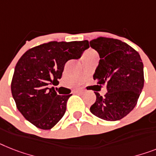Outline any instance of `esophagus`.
Returning a JSON list of instances; mask_svg holds the SVG:
<instances>
[{
    "label": "esophagus",
    "mask_w": 156,
    "mask_h": 156,
    "mask_svg": "<svg viewBox=\"0 0 156 156\" xmlns=\"http://www.w3.org/2000/svg\"><path fill=\"white\" fill-rule=\"evenodd\" d=\"M75 92H76V93H80V94L83 93V92H84V90L81 89V88H79V89L75 90Z\"/></svg>",
    "instance_id": "obj_1"
}]
</instances>
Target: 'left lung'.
I'll use <instances>...</instances> for the list:
<instances>
[{
    "instance_id": "left-lung-1",
    "label": "left lung",
    "mask_w": 156,
    "mask_h": 156,
    "mask_svg": "<svg viewBox=\"0 0 156 156\" xmlns=\"http://www.w3.org/2000/svg\"><path fill=\"white\" fill-rule=\"evenodd\" d=\"M90 46L100 58L93 79L98 80L100 86L106 85L108 89L104 96L95 92L96 100L90 111L104 120H119L133 110L144 88L141 57L119 40L100 37L90 41Z\"/></svg>"
}]
</instances>
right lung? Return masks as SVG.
<instances>
[{"instance_id":"obj_1","label":"right lung","mask_w":156,"mask_h":156,"mask_svg":"<svg viewBox=\"0 0 156 156\" xmlns=\"http://www.w3.org/2000/svg\"><path fill=\"white\" fill-rule=\"evenodd\" d=\"M87 41L43 44L28 50L15 67L12 95L23 116L38 128L49 130L60 121L71 95H57L49 84L58 83L65 63L79 59Z\"/></svg>"}]
</instances>
